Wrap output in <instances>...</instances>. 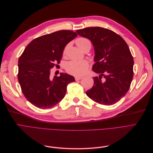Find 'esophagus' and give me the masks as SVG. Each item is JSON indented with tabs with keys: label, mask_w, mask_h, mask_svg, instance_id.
Returning <instances> with one entry per match:
<instances>
[{
	"label": "esophagus",
	"mask_w": 153,
	"mask_h": 153,
	"mask_svg": "<svg viewBox=\"0 0 153 153\" xmlns=\"http://www.w3.org/2000/svg\"><path fill=\"white\" fill-rule=\"evenodd\" d=\"M75 80H79L82 79V77H81V76H75Z\"/></svg>",
	"instance_id": "obj_1"
}]
</instances>
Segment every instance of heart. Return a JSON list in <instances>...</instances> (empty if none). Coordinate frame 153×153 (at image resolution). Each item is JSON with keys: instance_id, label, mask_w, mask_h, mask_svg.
<instances>
[{"instance_id": "b5f03b06", "label": "heart", "mask_w": 153, "mask_h": 153, "mask_svg": "<svg viewBox=\"0 0 153 153\" xmlns=\"http://www.w3.org/2000/svg\"><path fill=\"white\" fill-rule=\"evenodd\" d=\"M76 43L78 47L82 50H84L87 46L91 47V41L85 38H79L76 40ZM69 47L68 45L63 51V54L66 55ZM89 68V63L86 61H72L68 62L66 65V70L68 73L73 75L80 76L87 72Z\"/></svg>"}]
</instances>
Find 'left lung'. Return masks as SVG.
I'll return each mask as SVG.
<instances>
[{
  "label": "left lung",
  "instance_id": "obj_1",
  "mask_svg": "<svg viewBox=\"0 0 153 153\" xmlns=\"http://www.w3.org/2000/svg\"><path fill=\"white\" fill-rule=\"evenodd\" d=\"M76 32L93 45L96 63L92 70L100 74L93 77L94 85L86 94L101 105L116 103L128 92L133 77V58L127 43L115 32L100 27Z\"/></svg>",
  "mask_w": 153,
  "mask_h": 153
}]
</instances>
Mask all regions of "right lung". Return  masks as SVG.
I'll return each mask as SVG.
<instances>
[{
	"mask_svg": "<svg viewBox=\"0 0 153 153\" xmlns=\"http://www.w3.org/2000/svg\"><path fill=\"white\" fill-rule=\"evenodd\" d=\"M75 32L59 30L32 40L18 60V80L29 102L39 108L53 107L66 95L75 78L61 73L50 78V69L60 63L66 45L76 38Z\"/></svg>",
	"mask_w": 153,
	"mask_h": 153,
	"instance_id": "obj_1",
	"label": "right lung"
}]
</instances>
